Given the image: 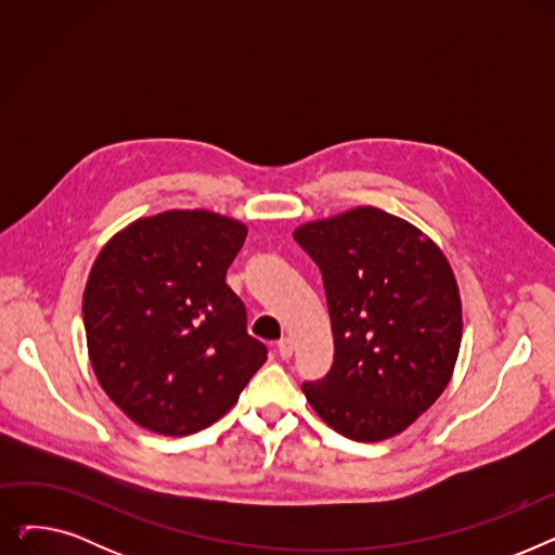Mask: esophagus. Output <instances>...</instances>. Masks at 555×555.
I'll return each instance as SVG.
<instances>
[{
    "instance_id": "1",
    "label": "esophagus",
    "mask_w": 555,
    "mask_h": 555,
    "mask_svg": "<svg viewBox=\"0 0 555 555\" xmlns=\"http://www.w3.org/2000/svg\"><path fill=\"white\" fill-rule=\"evenodd\" d=\"M276 348H279V356H281L283 360H289V358H293L295 346H293V339H289V337H283V339L276 344Z\"/></svg>"
}]
</instances>
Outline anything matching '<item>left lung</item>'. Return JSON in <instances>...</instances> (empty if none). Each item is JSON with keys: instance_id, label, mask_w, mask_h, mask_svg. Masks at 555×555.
<instances>
[{"instance_id": "obj_1", "label": "left lung", "mask_w": 555, "mask_h": 555, "mask_svg": "<svg viewBox=\"0 0 555 555\" xmlns=\"http://www.w3.org/2000/svg\"><path fill=\"white\" fill-rule=\"evenodd\" d=\"M295 241L322 270L335 339L328 375L301 389L346 439H391L454 373L463 319L450 260L418 227L375 207L306 222Z\"/></svg>"}]
</instances>
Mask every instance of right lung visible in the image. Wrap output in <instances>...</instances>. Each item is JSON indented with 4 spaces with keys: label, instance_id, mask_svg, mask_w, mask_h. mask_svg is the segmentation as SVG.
<instances>
[{
    "label": "right lung",
    "instance_id": "obj_1",
    "mask_svg": "<svg viewBox=\"0 0 555 555\" xmlns=\"http://www.w3.org/2000/svg\"><path fill=\"white\" fill-rule=\"evenodd\" d=\"M247 236L207 209L139 218L103 245L82 322L96 380L137 425L186 436L214 425L268 360L224 283Z\"/></svg>",
    "mask_w": 555,
    "mask_h": 555
}]
</instances>
